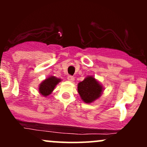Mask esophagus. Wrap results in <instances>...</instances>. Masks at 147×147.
I'll use <instances>...</instances> for the list:
<instances>
[{
	"instance_id": "34e87169",
	"label": "esophagus",
	"mask_w": 147,
	"mask_h": 147,
	"mask_svg": "<svg viewBox=\"0 0 147 147\" xmlns=\"http://www.w3.org/2000/svg\"><path fill=\"white\" fill-rule=\"evenodd\" d=\"M68 79L70 81V82H73V81H75V78H74L73 76H72V75L68 76Z\"/></svg>"
}]
</instances>
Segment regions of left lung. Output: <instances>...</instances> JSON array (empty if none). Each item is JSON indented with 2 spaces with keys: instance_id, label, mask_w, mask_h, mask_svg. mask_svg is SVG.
Here are the masks:
<instances>
[{
  "instance_id": "8db88e82",
  "label": "left lung",
  "mask_w": 147,
  "mask_h": 147,
  "mask_svg": "<svg viewBox=\"0 0 147 147\" xmlns=\"http://www.w3.org/2000/svg\"><path fill=\"white\" fill-rule=\"evenodd\" d=\"M78 92L84 102L90 103L99 97L102 87L95 78L88 77L78 84Z\"/></svg>"
}]
</instances>
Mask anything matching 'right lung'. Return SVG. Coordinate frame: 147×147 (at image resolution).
I'll return each instance as SVG.
<instances>
[{
    "label": "right lung",
    "mask_w": 147,
    "mask_h": 147,
    "mask_svg": "<svg viewBox=\"0 0 147 147\" xmlns=\"http://www.w3.org/2000/svg\"><path fill=\"white\" fill-rule=\"evenodd\" d=\"M60 82V79H57L55 77H49L47 79L43 81L39 86V92L42 95L47 96L50 95L55 89V86L59 82Z\"/></svg>",
    "instance_id": "1"
}]
</instances>
